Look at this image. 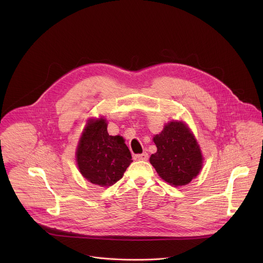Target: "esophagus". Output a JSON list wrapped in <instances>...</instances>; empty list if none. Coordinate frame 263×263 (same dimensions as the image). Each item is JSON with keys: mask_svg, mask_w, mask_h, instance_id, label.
I'll return each mask as SVG.
<instances>
[{"mask_svg": "<svg viewBox=\"0 0 263 263\" xmlns=\"http://www.w3.org/2000/svg\"><path fill=\"white\" fill-rule=\"evenodd\" d=\"M147 158H148V155H147V153H142V154H136V155H134V159L135 160H137V161H139V160H147Z\"/></svg>", "mask_w": 263, "mask_h": 263, "instance_id": "1", "label": "esophagus"}]
</instances>
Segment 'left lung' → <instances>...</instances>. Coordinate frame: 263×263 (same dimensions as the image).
<instances>
[{
    "label": "left lung",
    "mask_w": 263,
    "mask_h": 263,
    "mask_svg": "<svg viewBox=\"0 0 263 263\" xmlns=\"http://www.w3.org/2000/svg\"><path fill=\"white\" fill-rule=\"evenodd\" d=\"M157 152L149 162L158 175L171 185L189 184L202 168L203 157L194 135L182 122L168 123L155 135Z\"/></svg>",
    "instance_id": "1"
}]
</instances>
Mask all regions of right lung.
<instances>
[{"label": "right lung", "mask_w": 263, "mask_h": 263, "mask_svg": "<svg viewBox=\"0 0 263 263\" xmlns=\"http://www.w3.org/2000/svg\"><path fill=\"white\" fill-rule=\"evenodd\" d=\"M78 167L89 182L111 186L118 182L132 162L123 137L107 132L106 120H89L77 148Z\"/></svg>", "instance_id": "right-lung-1"}]
</instances>
